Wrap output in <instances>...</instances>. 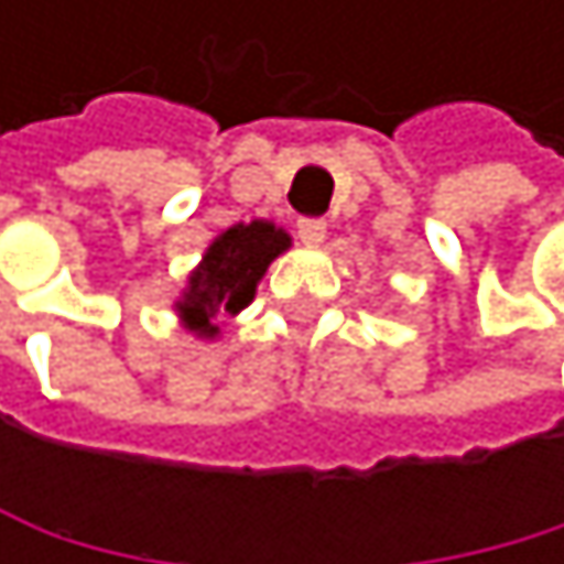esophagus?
I'll use <instances>...</instances> for the list:
<instances>
[{
  "label": "esophagus",
  "instance_id": "34e87169",
  "mask_svg": "<svg viewBox=\"0 0 564 564\" xmlns=\"http://www.w3.org/2000/svg\"><path fill=\"white\" fill-rule=\"evenodd\" d=\"M297 236H301V243L317 247V243H324V236H328V223L324 219H297Z\"/></svg>",
  "mask_w": 564,
  "mask_h": 564
}]
</instances>
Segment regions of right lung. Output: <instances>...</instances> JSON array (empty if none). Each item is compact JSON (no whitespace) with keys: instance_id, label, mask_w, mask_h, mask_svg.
<instances>
[{"instance_id":"obj_1","label":"right lung","mask_w":564,"mask_h":564,"mask_svg":"<svg viewBox=\"0 0 564 564\" xmlns=\"http://www.w3.org/2000/svg\"><path fill=\"white\" fill-rule=\"evenodd\" d=\"M291 250V232L270 219L232 223L206 247L196 270H188L185 288L175 297L182 328L203 341L223 335V321L236 317L253 297L267 267Z\"/></svg>"}]
</instances>
